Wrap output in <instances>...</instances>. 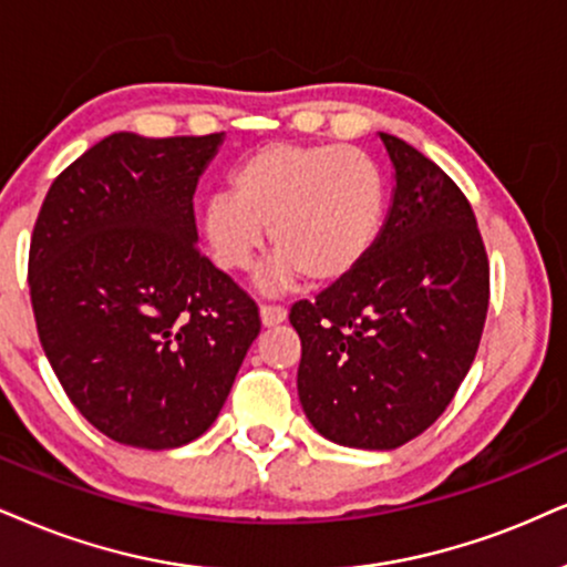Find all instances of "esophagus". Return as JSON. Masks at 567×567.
Wrapping results in <instances>:
<instances>
[{"instance_id":"1","label":"esophagus","mask_w":567,"mask_h":567,"mask_svg":"<svg viewBox=\"0 0 567 567\" xmlns=\"http://www.w3.org/2000/svg\"><path fill=\"white\" fill-rule=\"evenodd\" d=\"M262 326H278L286 320V307L281 305H260Z\"/></svg>"}]
</instances>
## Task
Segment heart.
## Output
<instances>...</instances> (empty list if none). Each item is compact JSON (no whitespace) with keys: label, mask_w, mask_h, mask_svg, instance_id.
Instances as JSON below:
<instances>
[{"label":"heart","mask_w":567,"mask_h":567,"mask_svg":"<svg viewBox=\"0 0 567 567\" xmlns=\"http://www.w3.org/2000/svg\"><path fill=\"white\" fill-rule=\"evenodd\" d=\"M386 184L379 163L341 144L276 142L249 152L228 176V197L202 209L199 234L213 262L247 270L268 228L276 262L265 286L302 276L333 284L349 276L379 241Z\"/></svg>","instance_id":"obj_1"}]
</instances>
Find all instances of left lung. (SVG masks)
I'll use <instances>...</instances> for the list:
<instances>
[{"label":"left lung","instance_id":"8db88e82","mask_svg":"<svg viewBox=\"0 0 567 567\" xmlns=\"http://www.w3.org/2000/svg\"><path fill=\"white\" fill-rule=\"evenodd\" d=\"M394 165L370 255L289 320L302 339L299 402L341 446L396 450L452 402L476 360L488 257L471 202L415 146L381 134Z\"/></svg>","mask_w":567,"mask_h":567}]
</instances>
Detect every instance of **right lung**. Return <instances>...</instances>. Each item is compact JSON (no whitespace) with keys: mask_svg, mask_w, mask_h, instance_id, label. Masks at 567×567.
<instances>
[{"mask_svg":"<svg viewBox=\"0 0 567 567\" xmlns=\"http://www.w3.org/2000/svg\"><path fill=\"white\" fill-rule=\"evenodd\" d=\"M223 134H113L49 186L28 251L39 341L117 444L202 436L260 333L255 299L197 247L194 192Z\"/></svg>","mask_w":567,"mask_h":567,"instance_id":"right-lung-1","label":"right lung"}]
</instances>
